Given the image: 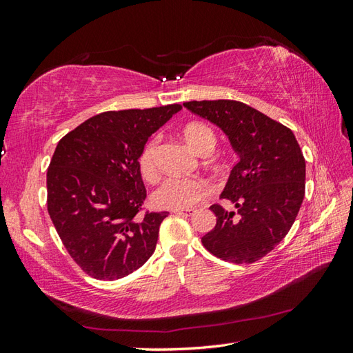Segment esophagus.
<instances>
[{
	"mask_svg": "<svg viewBox=\"0 0 353 353\" xmlns=\"http://www.w3.org/2000/svg\"><path fill=\"white\" fill-rule=\"evenodd\" d=\"M172 214H177V215H191L192 212L190 211V209H188V211H183V209H172V211H171Z\"/></svg>",
	"mask_w": 353,
	"mask_h": 353,
	"instance_id": "1",
	"label": "esophagus"
}]
</instances>
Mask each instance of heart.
<instances>
[{
    "label": "heart",
    "mask_w": 353,
    "mask_h": 353,
    "mask_svg": "<svg viewBox=\"0 0 353 353\" xmlns=\"http://www.w3.org/2000/svg\"><path fill=\"white\" fill-rule=\"evenodd\" d=\"M183 138L190 147L200 154L211 153L216 142V137L211 127L199 121L190 123L183 127ZM159 142L161 138L157 134L152 137L145 142L139 153V171L145 181H156L157 176H159V167H157ZM211 185L205 179L170 177L154 191L153 201L159 208L190 209L196 206L199 201L211 196Z\"/></svg>",
    "instance_id": "b5f03b06"
}]
</instances>
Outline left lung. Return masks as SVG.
Wrapping results in <instances>:
<instances>
[{
	"label": "left lung",
	"mask_w": 353,
	"mask_h": 353,
	"mask_svg": "<svg viewBox=\"0 0 353 353\" xmlns=\"http://www.w3.org/2000/svg\"><path fill=\"white\" fill-rule=\"evenodd\" d=\"M183 106L219 125L239 154L221 194L236 211L209 208L216 224L201 244L223 261L256 262L288 234L305 197V157L294 133L241 101L203 100Z\"/></svg>",
	"instance_id": "left-lung-1"
}]
</instances>
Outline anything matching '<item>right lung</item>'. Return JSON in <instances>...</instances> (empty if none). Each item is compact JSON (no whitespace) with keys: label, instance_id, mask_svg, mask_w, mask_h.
Listing matches in <instances>:
<instances>
[{"label":"right lung","instance_id":"right-lung-1","mask_svg":"<svg viewBox=\"0 0 353 353\" xmlns=\"http://www.w3.org/2000/svg\"><path fill=\"white\" fill-rule=\"evenodd\" d=\"M182 109L110 110L59 141L47 171V208L66 252L94 279L115 281L152 256L168 212H142L138 157L148 137Z\"/></svg>","mask_w":353,"mask_h":353}]
</instances>
